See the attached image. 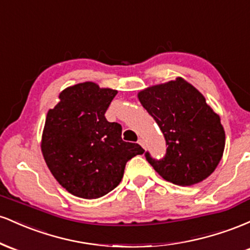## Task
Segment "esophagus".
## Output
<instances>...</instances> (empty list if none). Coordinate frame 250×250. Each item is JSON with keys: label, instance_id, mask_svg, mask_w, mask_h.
Masks as SVG:
<instances>
[{"label": "esophagus", "instance_id": "esophagus-1", "mask_svg": "<svg viewBox=\"0 0 250 250\" xmlns=\"http://www.w3.org/2000/svg\"><path fill=\"white\" fill-rule=\"evenodd\" d=\"M139 145H140V146H141V147H142L143 149H146V142H145V141H143V140H142V139H140V140H139Z\"/></svg>", "mask_w": 250, "mask_h": 250}]
</instances>
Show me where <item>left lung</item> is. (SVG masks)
I'll use <instances>...</instances> for the list:
<instances>
[{
	"label": "left lung",
	"mask_w": 250,
	"mask_h": 250,
	"mask_svg": "<svg viewBox=\"0 0 250 250\" xmlns=\"http://www.w3.org/2000/svg\"><path fill=\"white\" fill-rule=\"evenodd\" d=\"M143 108L165 135V159H146L160 176L174 185L193 186L216 169L226 145L221 119L205 96L182 77L148 87L137 94Z\"/></svg>",
	"instance_id": "8db88e82"
}]
</instances>
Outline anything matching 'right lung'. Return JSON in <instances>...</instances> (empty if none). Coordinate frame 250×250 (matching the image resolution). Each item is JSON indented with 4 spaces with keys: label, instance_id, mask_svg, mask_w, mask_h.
I'll return each instance as SVG.
<instances>
[{
    "label": "right lung",
    "instance_id": "add662e5",
    "mask_svg": "<svg viewBox=\"0 0 250 250\" xmlns=\"http://www.w3.org/2000/svg\"><path fill=\"white\" fill-rule=\"evenodd\" d=\"M117 94L95 82L63 89L49 109L41 150L50 173L70 194L93 200L104 196L121 182L125 163L145 150L122 140V127L104 114Z\"/></svg>",
    "mask_w": 250,
    "mask_h": 250
}]
</instances>
